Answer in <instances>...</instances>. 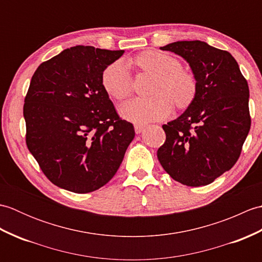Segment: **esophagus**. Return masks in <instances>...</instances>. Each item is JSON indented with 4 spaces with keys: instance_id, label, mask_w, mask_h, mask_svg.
Returning a JSON list of instances; mask_svg holds the SVG:
<instances>
[{
    "instance_id": "1",
    "label": "esophagus",
    "mask_w": 262,
    "mask_h": 262,
    "mask_svg": "<svg viewBox=\"0 0 262 262\" xmlns=\"http://www.w3.org/2000/svg\"><path fill=\"white\" fill-rule=\"evenodd\" d=\"M144 126L143 124H135L134 125V128H135V132H136V134H141V133L143 132V129H144Z\"/></svg>"
}]
</instances>
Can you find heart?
Instances as JSON below:
<instances>
[{
    "label": "heart",
    "mask_w": 262,
    "mask_h": 262,
    "mask_svg": "<svg viewBox=\"0 0 262 262\" xmlns=\"http://www.w3.org/2000/svg\"><path fill=\"white\" fill-rule=\"evenodd\" d=\"M144 73L157 77L152 88V98H135L122 103L119 113L135 122H147L168 118L173 102L183 109L190 104L197 92V82L181 63L171 55L160 52H144L129 60ZM102 85L111 98L124 100L133 92V81L128 65L122 60L108 65L102 73Z\"/></svg>",
    "instance_id": "1"
}]
</instances>
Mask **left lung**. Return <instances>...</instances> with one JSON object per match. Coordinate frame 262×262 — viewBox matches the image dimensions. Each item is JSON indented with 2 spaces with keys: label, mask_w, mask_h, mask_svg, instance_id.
<instances>
[{
  "label": "left lung",
  "mask_w": 262,
  "mask_h": 262,
  "mask_svg": "<svg viewBox=\"0 0 262 262\" xmlns=\"http://www.w3.org/2000/svg\"><path fill=\"white\" fill-rule=\"evenodd\" d=\"M161 49L187 60L197 92L185 113L162 126L166 138L158 159L182 185H209L240 158L251 126L248 82L229 52L204 41H176Z\"/></svg>",
  "instance_id": "left-lung-1"
}]
</instances>
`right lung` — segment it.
<instances>
[{
	"mask_svg": "<svg viewBox=\"0 0 262 262\" xmlns=\"http://www.w3.org/2000/svg\"><path fill=\"white\" fill-rule=\"evenodd\" d=\"M124 51L65 49L38 66L25 98L26 143L55 186L76 193L111 180L134 140L102 85V73Z\"/></svg>",
	"mask_w": 262,
	"mask_h": 262,
	"instance_id": "1",
	"label": "right lung"
}]
</instances>
